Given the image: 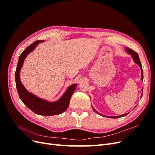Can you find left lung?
Masks as SVG:
<instances>
[{"instance_id": "left-lung-1", "label": "left lung", "mask_w": 155, "mask_h": 155, "mask_svg": "<svg viewBox=\"0 0 155 155\" xmlns=\"http://www.w3.org/2000/svg\"><path fill=\"white\" fill-rule=\"evenodd\" d=\"M125 50L126 51V52H127V54H129V55H131V57H132L134 62L135 63H137V64H138V66L140 67V69H141V71H142V73H141V80L143 81V70H142V64H141V62H140V60L139 59V56L138 55V54L137 52H135L134 51H133V50L130 49L129 48H127L126 47L125 48ZM142 93H143V88L142 89ZM142 97V95L141 96V97ZM92 109H93V110L95 112H96L97 114H100V115H101L102 116H105V117H107V118H121V117H123V116H126L127 114L128 113H126V114H122V115H120V116H105V115H102L101 114H100L99 112H98L94 108L92 107Z\"/></svg>"}]
</instances>
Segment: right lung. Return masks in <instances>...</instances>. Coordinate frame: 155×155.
I'll return each mask as SVG.
<instances>
[{"mask_svg":"<svg viewBox=\"0 0 155 155\" xmlns=\"http://www.w3.org/2000/svg\"><path fill=\"white\" fill-rule=\"evenodd\" d=\"M45 41H37L34 42L22 51L18 58L17 67L15 71V83L17 90L20 99L24 104L35 114L42 116H53L60 114L67 109L69 106L70 100L76 89L78 84L70 85L67 91L64 92L59 99L54 102H50L46 100L41 99L26 90L22 85L20 79L21 69L23 66L27 55L34 50L40 43Z\"/></svg>","mask_w":155,"mask_h":155,"instance_id":"1","label":"right lung"}]
</instances>
